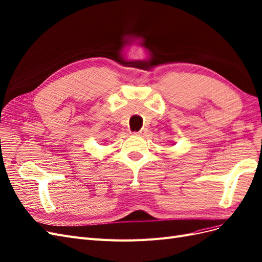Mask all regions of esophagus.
Masks as SVG:
<instances>
[{
	"instance_id": "34e87169",
	"label": "esophagus",
	"mask_w": 262,
	"mask_h": 262,
	"mask_svg": "<svg viewBox=\"0 0 262 262\" xmlns=\"http://www.w3.org/2000/svg\"><path fill=\"white\" fill-rule=\"evenodd\" d=\"M146 131H147L146 129L143 128V129H141L139 132H133V133H134V134H138V135H144V134L146 133Z\"/></svg>"
}]
</instances>
